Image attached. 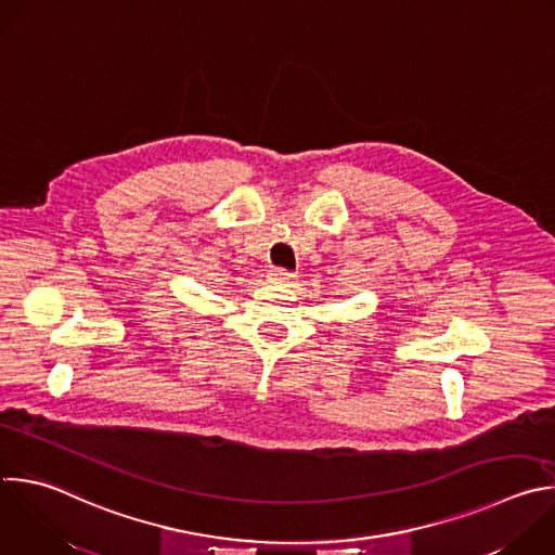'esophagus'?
<instances>
[{"mask_svg":"<svg viewBox=\"0 0 555 555\" xmlns=\"http://www.w3.org/2000/svg\"><path fill=\"white\" fill-rule=\"evenodd\" d=\"M268 276H270V281H274V283H285V281L294 279V272H289V270H285V268H272V270L268 272Z\"/></svg>","mask_w":555,"mask_h":555,"instance_id":"esophagus-1","label":"esophagus"}]
</instances>
